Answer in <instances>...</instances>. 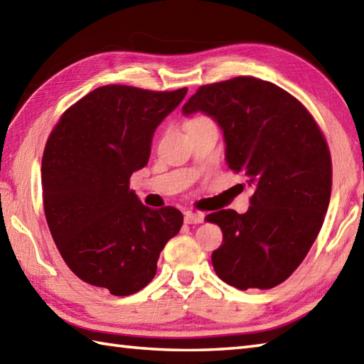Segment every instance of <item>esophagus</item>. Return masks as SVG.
<instances>
[{
    "label": "esophagus",
    "instance_id": "34e87169",
    "mask_svg": "<svg viewBox=\"0 0 364 364\" xmlns=\"http://www.w3.org/2000/svg\"><path fill=\"white\" fill-rule=\"evenodd\" d=\"M203 220H205L203 213L188 211L186 215H184V223H186V224H202Z\"/></svg>",
    "mask_w": 364,
    "mask_h": 364
}]
</instances>
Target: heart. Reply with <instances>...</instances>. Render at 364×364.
I'll return each mask as SVG.
<instances>
[{
  "label": "heart",
  "instance_id": "b5f03b06",
  "mask_svg": "<svg viewBox=\"0 0 364 364\" xmlns=\"http://www.w3.org/2000/svg\"><path fill=\"white\" fill-rule=\"evenodd\" d=\"M203 124H213V119L208 118V117H205V115L197 117L189 123V129H192V127H197V126H203Z\"/></svg>",
  "mask_w": 364,
  "mask_h": 364
}]
</instances>
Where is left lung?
Returning <instances> with one entry per match:
<instances>
[{
	"mask_svg": "<svg viewBox=\"0 0 364 364\" xmlns=\"http://www.w3.org/2000/svg\"><path fill=\"white\" fill-rule=\"evenodd\" d=\"M218 121L225 159L252 188L245 215L206 216L223 230L211 254L216 274L240 290L273 289L300 267L322 229L331 196V156L308 109L255 77L203 85L183 105Z\"/></svg>",
	"mask_w": 364,
	"mask_h": 364,
	"instance_id": "obj_1",
	"label": "left lung"
}]
</instances>
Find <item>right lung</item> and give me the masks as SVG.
Wrapping results in <instances>:
<instances>
[{
	"mask_svg": "<svg viewBox=\"0 0 364 364\" xmlns=\"http://www.w3.org/2000/svg\"><path fill=\"white\" fill-rule=\"evenodd\" d=\"M186 92L105 85L70 105L47 139L41 178L50 233L70 272L112 295L148 286L183 225L173 206L141 205L129 180Z\"/></svg>",
	"mask_w": 364,
	"mask_h": 364,
	"instance_id": "right-lung-1",
	"label": "right lung"
}]
</instances>
